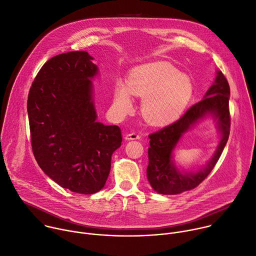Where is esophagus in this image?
<instances>
[{"mask_svg":"<svg viewBox=\"0 0 256 256\" xmlns=\"http://www.w3.org/2000/svg\"><path fill=\"white\" fill-rule=\"evenodd\" d=\"M140 139V135L136 134V133H130V134H127L125 135V140H138Z\"/></svg>","mask_w":256,"mask_h":256,"instance_id":"esophagus-1","label":"esophagus"}]
</instances>
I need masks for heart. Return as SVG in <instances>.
<instances>
[{"mask_svg": "<svg viewBox=\"0 0 256 256\" xmlns=\"http://www.w3.org/2000/svg\"><path fill=\"white\" fill-rule=\"evenodd\" d=\"M190 78L168 62H148L134 68L127 84L119 80L113 96V107L126 114L133 107L132 96H143L141 114L151 125L164 126L176 121L192 96Z\"/></svg>", "mask_w": 256, "mask_h": 256, "instance_id": "obj_1", "label": "heart"}]
</instances>
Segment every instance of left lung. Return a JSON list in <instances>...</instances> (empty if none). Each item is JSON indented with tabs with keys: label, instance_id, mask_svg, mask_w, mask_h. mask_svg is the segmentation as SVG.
<instances>
[{
	"label": "left lung",
	"instance_id": "8db88e82",
	"mask_svg": "<svg viewBox=\"0 0 256 256\" xmlns=\"http://www.w3.org/2000/svg\"><path fill=\"white\" fill-rule=\"evenodd\" d=\"M230 86L221 70L216 72L213 84L198 103L192 106L182 117L162 130L149 135L147 180L158 194H178L198 186L219 160L230 133ZM208 116L216 123L220 140L212 160L198 170L180 171L173 160V151L179 140L196 124Z\"/></svg>",
	"mask_w": 256,
	"mask_h": 256
}]
</instances>
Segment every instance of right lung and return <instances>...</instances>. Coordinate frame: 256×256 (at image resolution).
Wrapping results in <instances>:
<instances>
[{"mask_svg": "<svg viewBox=\"0 0 256 256\" xmlns=\"http://www.w3.org/2000/svg\"><path fill=\"white\" fill-rule=\"evenodd\" d=\"M86 51L50 58L29 92L32 150L43 172L64 188L92 194L105 186L121 130L96 121L92 80L98 74Z\"/></svg>", "mask_w": 256, "mask_h": 256, "instance_id": "obj_1", "label": "right lung"}]
</instances>
